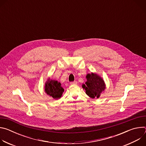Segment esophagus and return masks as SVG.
I'll list each match as a JSON object with an SVG mask.
<instances>
[{"mask_svg": "<svg viewBox=\"0 0 146 146\" xmlns=\"http://www.w3.org/2000/svg\"><path fill=\"white\" fill-rule=\"evenodd\" d=\"M77 84V82L76 81H74L73 82H70V84Z\"/></svg>", "mask_w": 146, "mask_h": 146, "instance_id": "34e87169", "label": "esophagus"}]
</instances>
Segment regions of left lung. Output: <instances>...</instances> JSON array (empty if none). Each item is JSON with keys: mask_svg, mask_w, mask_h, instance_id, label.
I'll use <instances>...</instances> for the list:
<instances>
[{"mask_svg": "<svg viewBox=\"0 0 146 146\" xmlns=\"http://www.w3.org/2000/svg\"><path fill=\"white\" fill-rule=\"evenodd\" d=\"M86 84H82V87L86 90V94L91 98H99L102 92L106 88L104 80L96 73L91 72L86 76Z\"/></svg>", "mask_w": 146, "mask_h": 146, "instance_id": "obj_1", "label": "left lung"}]
</instances>
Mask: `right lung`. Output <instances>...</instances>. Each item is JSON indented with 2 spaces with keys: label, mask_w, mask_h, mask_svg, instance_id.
<instances>
[{
  "label": "right lung",
  "mask_w": 146,
  "mask_h": 146,
  "mask_svg": "<svg viewBox=\"0 0 146 146\" xmlns=\"http://www.w3.org/2000/svg\"><path fill=\"white\" fill-rule=\"evenodd\" d=\"M44 91L50 97L57 100L62 96L64 89L59 82L48 77L45 82Z\"/></svg>",
  "instance_id": "right-lung-1"
}]
</instances>
